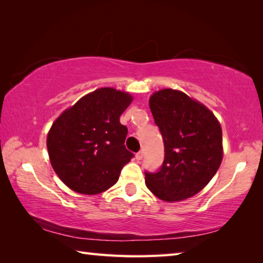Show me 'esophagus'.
Returning a JSON list of instances; mask_svg holds the SVG:
<instances>
[{
  "mask_svg": "<svg viewBox=\"0 0 263 263\" xmlns=\"http://www.w3.org/2000/svg\"><path fill=\"white\" fill-rule=\"evenodd\" d=\"M144 158V153L142 152H138L137 154H136V159L138 160V161H140V160Z\"/></svg>",
  "mask_w": 263,
  "mask_h": 263,
  "instance_id": "obj_1",
  "label": "esophagus"
}]
</instances>
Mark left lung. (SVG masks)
Here are the masks:
<instances>
[{
	"mask_svg": "<svg viewBox=\"0 0 263 263\" xmlns=\"http://www.w3.org/2000/svg\"><path fill=\"white\" fill-rule=\"evenodd\" d=\"M149 109L163 138L164 160L158 173H145L146 186L164 202L193 197L221 163L220 123L201 102L171 88L153 92Z\"/></svg>",
	"mask_w": 263,
	"mask_h": 263,
	"instance_id": "left-lung-1",
	"label": "left lung"
}]
</instances>
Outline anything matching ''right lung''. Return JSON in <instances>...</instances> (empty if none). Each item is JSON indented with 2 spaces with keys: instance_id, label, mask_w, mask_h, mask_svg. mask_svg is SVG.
Returning <instances> with one entry per match:
<instances>
[{
  "instance_id": "obj_1",
  "label": "right lung",
  "mask_w": 263,
  "mask_h": 263,
  "mask_svg": "<svg viewBox=\"0 0 263 263\" xmlns=\"http://www.w3.org/2000/svg\"><path fill=\"white\" fill-rule=\"evenodd\" d=\"M133 96L104 87L81 97L52 124L47 151L52 168L75 193L97 195L118 181L133 153L124 142L127 127L119 122Z\"/></svg>"
}]
</instances>
